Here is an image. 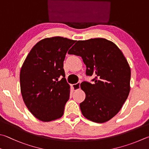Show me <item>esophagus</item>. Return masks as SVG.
Instances as JSON below:
<instances>
[{"label":"esophagus","mask_w":149,"mask_h":149,"mask_svg":"<svg viewBox=\"0 0 149 149\" xmlns=\"http://www.w3.org/2000/svg\"><path fill=\"white\" fill-rule=\"evenodd\" d=\"M72 87L74 88V91H77L80 89V83H77L76 84H74L72 85Z\"/></svg>","instance_id":"obj_1"}]
</instances>
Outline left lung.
<instances>
[{
	"instance_id": "1",
	"label": "left lung",
	"mask_w": 149,
	"mask_h": 149,
	"mask_svg": "<svg viewBox=\"0 0 149 149\" xmlns=\"http://www.w3.org/2000/svg\"><path fill=\"white\" fill-rule=\"evenodd\" d=\"M81 56L86 74L96 75L94 84L83 81L80 86L85 99L80 109L86 118L104 123L119 112L130 91L131 70L123 53L105 38L79 40L68 51Z\"/></svg>"
}]
</instances>
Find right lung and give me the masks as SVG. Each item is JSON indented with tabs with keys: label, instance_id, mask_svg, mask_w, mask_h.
Returning <instances> with one entry per match:
<instances>
[{
	"label": "right lung",
	"instance_id": "right-lung-1",
	"mask_svg": "<svg viewBox=\"0 0 149 149\" xmlns=\"http://www.w3.org/2000/svg\"><path fill=\"white\" fill-rule=\"evenodd\" d=\"M75 42L61 36L44 38L32 48L24 61L20 72L21 94L26 107L38 119L52 121L64 114L70 86L63 62Z\"/></svg>",
	"mask_w": 149,
	"mask_h": 149
}]
</instances>
